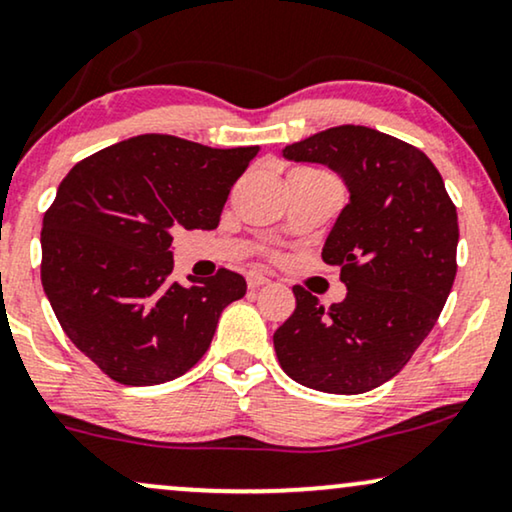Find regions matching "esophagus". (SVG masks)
Wrapping results in <instances>:
<instances>
[{
    "mask_svg": "<svg viewBox=\"0 0 512 512\" xmlns=\"http://www.w3.org/2000/svg\"><path fill=\"white\" fill-rule=\"evenodd\" d=\"M267 283H269V278L264 276V274H260V271H250V274H248V286H250L252 290L267 286Z\"/></svg>",
    "mask_w": 512,
    "mask_h": 512,
    "instance_id": "34e87169",
    "label": "esophagus"
}]
</instances>
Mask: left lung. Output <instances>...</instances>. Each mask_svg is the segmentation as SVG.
Here are the masks:
<instances>
[{
	"instance_id": "left-lung-1",
	"label": "left lung",
	"mask_w": 512,
	"mask_h": 512,
	"mask_svg": "<svg viewBox=\"0 0 512 512\" xmlns=\"http://www.w3.org/2000/svg\"><path fill=\"white\" fill-rule=\"evenodd\" d=\"M283 158L328 165L347 184L321 252L347 297L323 307L295 286V312L274 333L278 364L312 390L368 392L409 364L442 314L456 278V205L428 155L371 127H331Z\"/></svg>"
}]
</instances>
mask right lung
<instances>
[{
  "mask_svg": "<svg viewBox=\"0 0 512 512\" xmlns=\"http://www.w3.org/2000/svg\"><path fill=\"white\" fill-rule=\"evenodd\" d=\"M260 148H210L141 134L66 174L42 222V286L58 323L108 378L160 385L208 352L245 278L219 269L172 281V231L219 224L231 186Z\"/></svg>",
  "mask_w": 512,
  "mask_h": 512,
  "instance_id": "obj_1",
  "label": "right lung"
}]
</instances>
